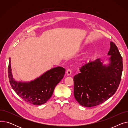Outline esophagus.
<instances>
[{"mask_svg":"<svg viewBox=\"0 0 128 128\" xmlns=\"http://www.w3.org/2000/svg\"><path fill=\"white\" fill-rule=\"evenodd\" d=\"M71 73H72V70L70 69H68V70H67V71H66L67 75H70Z\"/></svg>","mask_w":128,"mask_h":128,"instance_id":"obj_1","label":"esophagus"}]
</instances>
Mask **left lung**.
<instances>
[{
	"mask_svg": "<svg viewBox=\"0 0 128 128\" xmlns=\"http://www.w3.org/2000/svg\"><path fill=\"white\" fill-rule=\"evenodd\" d=\"M109 63L100 58L84 65L74 77V97L80 105L91 107L103 103L116 92L123 69L122 58L116 44L110 42Z\"/></svg>",
	"mask_w": 128,
	"mask_h": 128,
	"instance_id": "obj_1",
	"label": "left lung"
}]
</instances>
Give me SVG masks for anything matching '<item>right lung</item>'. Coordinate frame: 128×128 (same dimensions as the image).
<instances>
[{"instance_id": "add662e5", "label": "right lung", "mask_w": 128, "mask_h": 128, "mask_svg": "<svg viewBox=\"0 0 128 128\" xmlns=\"http://www.w3.org/2000/svg\"><path fill=\"white\" fill-rule=\"evenodd\" d=\"M10 62V59L8 76L11 86L20 98L33 105H40L48 101L51 97L56 86L65 74V68L58 66L48 70L30 82H18L13 78Z\"/></svg>"}]
</instances>
